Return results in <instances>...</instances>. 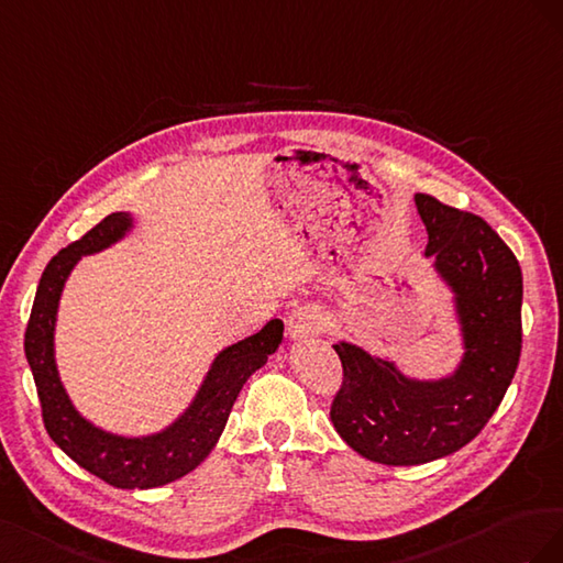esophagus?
<instances>
[{
	"instance_id": "obj_1",
	"label": "esophagus",
	"mask_w": 563,
	"mask_h": 563,
	"mask_svg": "<svg viewBox=\"0 0 563 563\" xmlns=\"http://www.w3.org/2000/svg\"><path fill=\"white\" fill-rule=\"evenodd\" d=\"M325 328V313L318 307H299L292 311L290 320H287V334H290L292 342L307 340L311 334H318Z\"/></svg>"
}]
</instances>
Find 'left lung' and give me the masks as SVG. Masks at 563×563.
<instances>
[{"label": "left lung", "mask_w": 563, "mask_h": 563, "mask_svg": "<svg viewBox=\"0 0 563 563\" xmlns=\"http://www.w3.org/2000/svg\"><path fill=\"white\" fill-rule=\"evenodd\" d=\"M424 254L451 287L462 358L439 379L400 373L358 344H334L344 367L330 420L358 455L410 467L460 451L486 427L521 356L523 278L517 256L488 223L417 192Z\"/></svg>", "instance_id": "1"}]
</instances>
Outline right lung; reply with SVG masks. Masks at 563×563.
I'll return each instance as SVG.
<instances>
[{"instance_id": "right-lung-1", "label": "right lung", "mask_w": 563, "mask_h": 563, "mask_svg": "<svg viewBox=\"0 0 563 563\" xmlns=\"http://www.w3.org/2000/svg\"><path fill=\"white\" fill-rule=\"evenodd\" d=\"M132 227L130 212H112L46 264L25 330V358L35 377L46 433L60 451L110 486L146 490L186 476L212 453L243 384L283 342V320L273 318L256 334L219 351L196 398L163 431L120 437L91 424L77 412L58 375L54 351L58 301L75 264L115 245Z\"/></svg>"}]
</instances>
